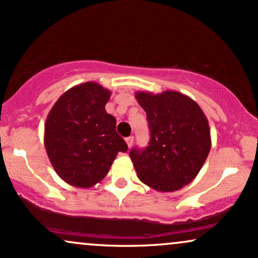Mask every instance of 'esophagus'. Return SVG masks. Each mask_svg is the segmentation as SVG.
<instances>
[{
	"mask_svg": "<svg viewBox=\"0 0 258 258\" xmlns=\"http://www.w3.org/2000/svg\"><path fill=\"white\" fill-rule=\"evenodd\" d=\"M133 136H130V137H127L125 141H126V143H127V147L128 148H131L132 147V144H133Z\"/></svg>",
	"mask_w": 258,
	"mask_h": 258,
	"instance_id": "esophagus-1",
	"label": "esophagus"
}]
</instances>
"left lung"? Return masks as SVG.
I'll return each instance as SVG.
<instances>
[{"label":"left lung","mask_w":258,"mask_h":258,"mask_svg":"<svg viewBox=\"0 0 258 258\" xmlns=\"http://www.w3.org/2000/svg\"><path fill=\"white\" fill-rule=\"evenodd\" d=\"M147 112L150 141L130 156L138 178L158 191H174L189 184L211 149L209 121L198 103L177 91L153 94L136 92Z\"/></svg>","instance_id":"1"}]
</instances>
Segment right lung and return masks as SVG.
Masks as SVG:
<instances>
[{"mask_svg": "<svg viewBox=\"0 0 258 258\" xmlns=\"http://www.w3.org/2000/svg\"><path fill=\"white\" fill-rule=\"evenodd\" d=\"M111 92L85 82L64 92L44 123V147L64 182L91 188L106 176L127 144L116 133V120L105 110Z\"/></svg>", "mask_w": 258, "mask_h": 258, "instance_id": "obj_1", "label": "right lung"}]
</instances>
